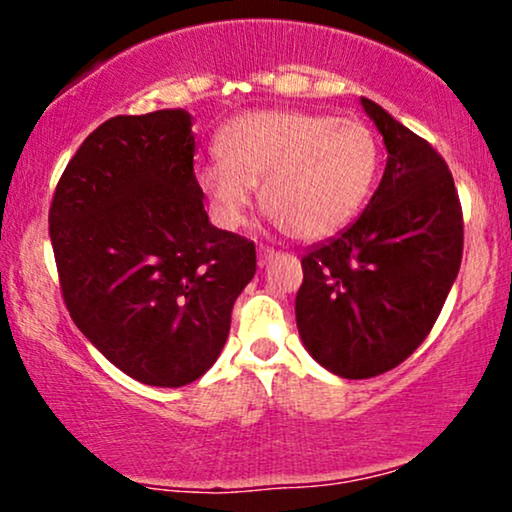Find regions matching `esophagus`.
<instances>
[{
    "label": "esophagus",
    "mask_w": 512,
    "mask_h": 512,
    "mask_svg": "<svg viewBox=\"0 0 512 512\" xmlns=\"http://www.w3.org/2000/svg\"><path fill=\"white\" fill-rule=\"evenodd\" d=\"M276 257V250L274 248H267V245H260L257 248V262H260V267H264V264H269Z\"/></svg>",
    "instance_id": "esophagus-1"
}]
</instances>
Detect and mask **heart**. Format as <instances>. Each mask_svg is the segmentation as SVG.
Here are the masks:
<instances>
[{
    "instance_id": "b5f03b06",
    "label": "heart",
    "mask_w": 512,
    "mask_h": 512,
    "mask_svg": "<svg viewBox=\"0 0 512 512\" xmlns=\"http://www.w3.org/2000/svg\"><path fill=\"white\" fill-rule=\"evenodd\" d=\"M221 161L199 168L197 182L214 219L226 228L245 221L252 187L286 233L330 238L370 195L380 166L373 132L354 117L305 110H257L221 129Z\"/></svg>"
}]
</instances>
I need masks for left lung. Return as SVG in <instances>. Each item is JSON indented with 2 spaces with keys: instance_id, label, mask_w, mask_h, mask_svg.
Masks as SVG:
<instances>
[{
  "instance_id": "1",
  "label": "left lung",
  "mask_w": 512,
  "mask_h": 512,
  "mask_svg": "<svg viewBox=\"0 0 512 512\" xmlns=\"http://www.w3.org/2000/svg\"><path fill=\"white\" fill-rule=\"evenodd\" d=\"M387 166L363 214L303 255L296 325L308 354L349 380L375 378L419 349L462 262L464 223L443 156L378 103Z\"/></svg>"
}]
</instances>
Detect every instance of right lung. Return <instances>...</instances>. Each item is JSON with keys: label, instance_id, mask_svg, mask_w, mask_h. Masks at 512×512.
Instances as JSON below:
<instances>
[{"label": "right lung", "instance_id": "1", "mask_svg": "<svg viewBox=\"0 0 512 512\" xmlns=\"http://www.w3.org/2000/svg\"><path fill=\"white\" fill-rule=\"evenodd\" d=\"M202 197L185 110L105 120L52 195L64 305L88 342L144 385L202 378L257 272L255 243L211 226Z\"/></svg>", "mask_w": 512, "mask_h": 512}]
</instances>
